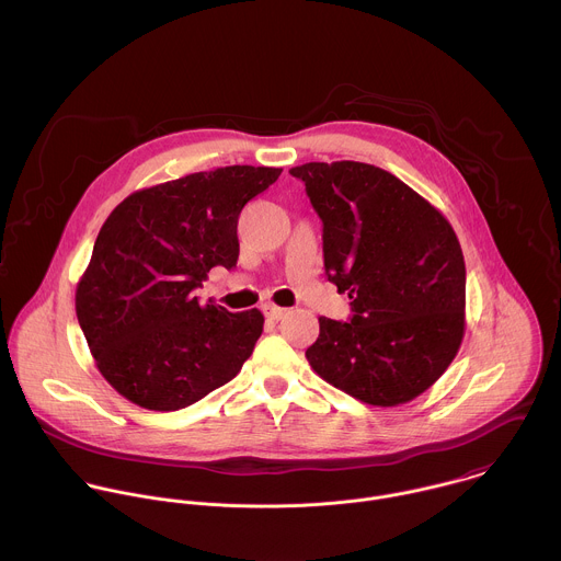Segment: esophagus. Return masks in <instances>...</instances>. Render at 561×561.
<instances>
[{"mask_svg":"<svg viewBox=\"0 0 561 561\" xmlns=\"http://www.w3.org/2000/svg\"><path fill=\"white\" fill-rule=\"evenodd\" d=\"M263 313H265V318L267 320H283L285 316H287V309H280V307H276V305H263Z\"/></svg>","mask_w":561,"mask_h":561,"instance_id":"34e87169","label":"esophagus"}]
</instances>
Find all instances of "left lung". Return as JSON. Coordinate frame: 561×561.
Masks as SVG:
<instances>
[{
  "label": "left lung",
  "mask_w": 561,
  "mask_h": 561,
  "mask_svg": "<svg viewBox=\"0 0 561 561\" xmlns=\"http://www.w3.org/2000/svg\"><path fill=\"white\" fill-rule=\"evenodd\" d=\"M305 181L323 225V267L350 321L320 318L307 350L328 385L371 405L427 391L465 336L467 270L447 218L396 174L360 161H311Z\"/></svg>",
  "instance_id": "1"
}]
</instances>
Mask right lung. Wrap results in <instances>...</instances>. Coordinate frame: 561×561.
I'll use <instances>...</instances> for the list:
<instances>
[{"label": "right lung", "mask_w": 561, "mask_h": 561, "mask_svg": "<svg viewBox=\"0 0 561 561\" xmlns=\"http://www.w3.org/2000/svg\"><path fill=\"white\" fill-rule=\"evenodd\" d=\"M283 168L227 165L127 196L103 222L76 311L101 376L129 401L170 412L240 374L263 332L192 294L216 265H238L241 209Z\"/></svg>", "instance_id": "add662e5"}]
</instances>
